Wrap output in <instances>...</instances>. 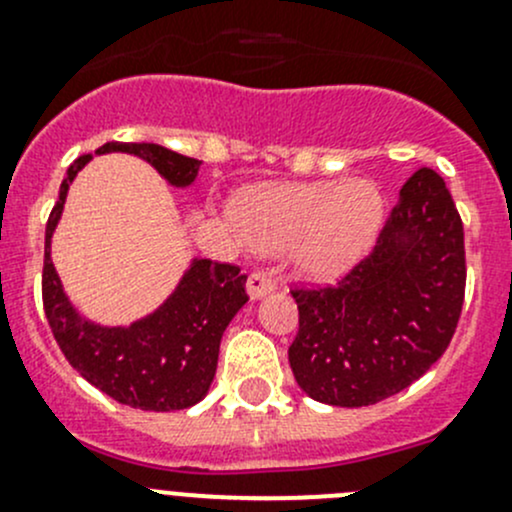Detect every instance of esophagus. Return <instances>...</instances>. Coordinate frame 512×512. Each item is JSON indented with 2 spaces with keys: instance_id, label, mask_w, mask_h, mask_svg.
<instances>
[{
  "instance_id": "34e87169",
  "label": "esophagus",
  "mask_w": 512,
  "mask_h": 512,
  "mask_svg": "<svg viewBox=\"0 0 512 512\" xmlns=\"http://www.w3.org/2000/svg\"><path fill=\"white\" fill-rule=\"evenodd\" d=\"M274 287H277V282H274L272 274L265 270H255L250 274V279H247V294H250L252 299L265 297V294L272 292Z\"/></svg>"
}]
</instances>
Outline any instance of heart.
Instances as JSON below:
<instances>
[{"instance_id":"1","label":"heart","mask_w":512,"mask_h":512,"mask_svg":"<svg viewBox=\"0 0 512 512\" xmlns=\"http://www.w3.org/2000/svg\"><path fill=\"white\" fill-rule=\"evenodd\" d=\"M383 193L365 179L255 188L235 203V223L257 250L297 255L301 272L331 279L373 245Z\"/></svg>"}]
</instances>
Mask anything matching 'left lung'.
<instances>
[{"label":"left lung","mask_w":512,"mask_h":512,"mask_svg":"<svg viewBox=\"0 0 512 512\" xmlns=\"http://www.w3.org/2000/svg\"><path fill=\"white\" fill-rule=\"evenodd\" d=\"M289 292V365L306 395L365 407L410 387L449 348L464 306V223L444 179L414 171L363 260L333 284Z\"/></svg>","instance_id":"left-lung-1"}]
</instances>
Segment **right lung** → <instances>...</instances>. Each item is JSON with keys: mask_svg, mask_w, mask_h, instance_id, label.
Masks as SVG:
<instances>
[{"mask_svg": "<svg viewBox=\"0 0 512 512\" xmlns=\"http://www.w3.org/2000/svg\"><path fill=\"white\" fill-rule=\"evenodd\" d=\"M105 152L137 154L174 186L191 184L203 164L149 142H107L98 149ZM88 159L90 154H83L68 166L46 223L41 297L48 326L68 363L112 400L149 412L186 410L201 402L213 383L220 338L247 301V274L230 262L196 260L174 297L147 319L129 328H100L80 319L53 270L51 235L68 184Z\"/></svg>", "mask_w": 512, "mask_h": 512, "instance_id": "1", "label": "right lung"}]
</instances>
